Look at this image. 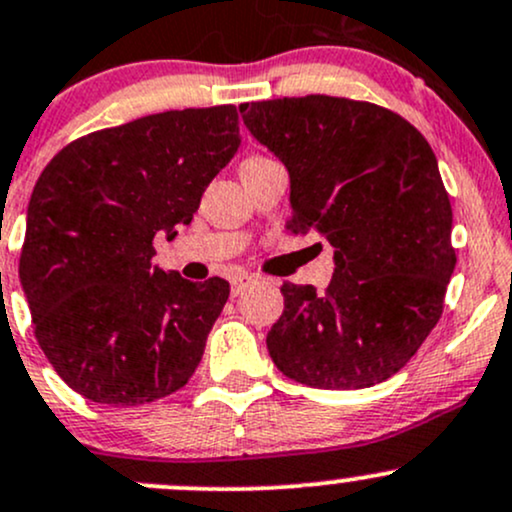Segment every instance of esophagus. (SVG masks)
Returning <instances> with one entry per match:
<instances>
[{
	"mask_svg": "<svg viewBox=\"0 0 512 512\" xmlns=\"http://www.w3.org/2000/svg\"><path fill=\"white\" fill-rule=\"evenodd\" d=\"M250 282V277H247V274H235L233 279H230V294L233 296H238L240 291L245 289V284Z\"/></svg>",
	"mask_w": 512,
	"mask_h": 512,
	"instance_id": "esophagus-1",
	"label": "esophagus"
}]
</instances>
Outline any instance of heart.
<instances>
[{
  "mask_svg": "<svg viewBox=\"0 0 512 512\" xmlns=\"http://www.w3.org/2000/svg\"><path fill=\"white\" fill-rule=\"evenodd\" d=\"M257 160H265V157H260V155H252V157H247V160L243 162V165H247V162H257Z\"/></svg>",
  "mask_w": 512,
  "mask_h": 512,
  "instance_id": "b5f03b06",
  "label": "heart"
}]
</instances>
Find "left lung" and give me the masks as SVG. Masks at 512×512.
<instances>
[{"label":"left lung","mask_w":512,"mask_h":512,"mask_svg":"<svg viewBox=\"0 0 512 512\" xmlns=\"http://www.w3.org/2000/svg\"><path fill=\"white\" fill-rule=\"evenodd\" d=\"M291 179L286 230L335 247L325 294L284 282L267 333L277 369L316 389H367L408 364L445 306L452 206L428 140L384 106L345 97L240 104Z\"/></svg>","instance_id":"1"}]
</instances>
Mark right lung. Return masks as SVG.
I'll return each instance as SVG.
<instances>
[{
	"mask_svg": "<svg viewBox=\"0 0 512 512\" xmlns=\"http://www.w3.org/2000/svg\"><path fill=\"white\" fill-rule=\"evenodd\" d=\"M240 145L238 109L165 111L65 145L28 201L19 277L33 330L70 389L140 406L182 389L230 286L153 265Z\"/></svg>",
	"mask_w": 512,
	"mask_h": 512,
	"instance_id": "add662e5",
	"label": "right lung"
}]
</instances>
